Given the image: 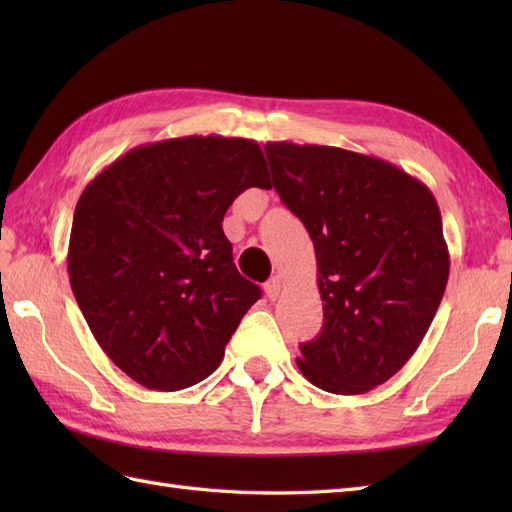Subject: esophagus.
Returning a JSON list of instances; mask_svg holds the SVG:
<instances>
[{
	"instance_id": "34e87169",
	"label": "esophagus",
	"mask_w": 512,
	"mask_h": 512,
	"mask_svg": "<svg viewBox=\"0 0 512 512\" xmlns=\"http://www.w3.org/2000/svg\"><path fill=\"white\" fill-rule=\"evenodd\" d=\"M264 290H266V295H268L270 301H277L279 295H281V277H273V279H270L268 284L264 286Z\"/></svg>"
}]
</instances>
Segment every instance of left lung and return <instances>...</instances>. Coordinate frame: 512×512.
I'll use <instances>...</instances> for the list:
<instances>
[{
    "label": "left lung",
    "instance_id": "8db88e82",
    "mask_svg": "<svg viewBox=\"0 0 512 512\" xmlns=\"http://www.w3.org/2000/svg\"><path fill=\"white\" fill-rule=\"evenodd\" d=\"M281 202L317 255L323 328L301 345L312 385L356 396L418 350L449 279V248L427 184L387 160L341 147L266 143Z\"/></svg>",
    "mask_w": 512,
    "mask_h": 512
}]
</instances>
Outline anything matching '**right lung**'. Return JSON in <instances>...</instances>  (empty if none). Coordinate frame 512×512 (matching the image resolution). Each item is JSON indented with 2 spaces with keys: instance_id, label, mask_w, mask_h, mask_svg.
<instances>
[{
  "instance_id": "right-lung-1",
  "label": "right lung",
  "mask_w": 512,
  "mask_h": 512,
  "mask_svg": "<svg viewBox=\"0 0 512 512\" xmlns=\"http://www.w3.org/2000/svg\"><path fill=\"white\" fill-rule=\"evenodd\" d=\"M270 189L255 140L184 136L127 151L83 189L68 273L94 339L138 385L211 376L259 286L222 231L239 193Z\"/></svg>"
}]
</instances>
